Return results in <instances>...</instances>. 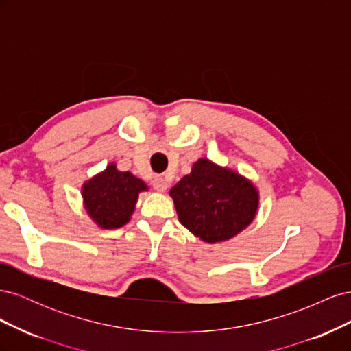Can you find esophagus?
Masks as SVG:
<instances>
[{
	"instance_id": "1",
	"label": "esophagus",
	"mask_w": 351,
	"mask_h": 351,
	"mask_svg": "<svg viewBox=\"0 0 351 351\" xmlns=\"http://www.w3.org/2000/svg\"><path fill=\"white\" fill-rule=\"evenodd\" d=\"M152 186H154L155 190H158V192H165V190L168 189L167 180L162 178V177H155L154 182H152Z\"/></svg>"
}]
</instances>
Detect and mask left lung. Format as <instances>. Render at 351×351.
Here are the masks:
<instances>
[{"label":"left lung","instance_id":"left-lung-1","mask_svg":"<svg viewBox=\"0 0 351 351\" xmlns=\"http://www.w3.org/2000/svg\"><path fill=\"white\" fill-rule=\"evenodd\" d=\"M169 196L180 222L206 243L237 236L256 217L259 206V193L252 182L206 158L193 164Z\"/></svg>","mask_w":351,"mask_h":351}]
</instances>
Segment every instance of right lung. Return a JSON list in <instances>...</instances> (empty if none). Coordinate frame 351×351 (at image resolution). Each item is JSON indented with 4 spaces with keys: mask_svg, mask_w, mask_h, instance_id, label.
Masks as SVG:
<instances>
[{
    "mask_svg": "<svg viewBox=\"0 0 351 351\" xmlns=\"http://www.w3.org/2000/svg\"><path fill=\"white\" fill-rule=\"evenodd\" d=\"M145 190L147 186L141 178L129 171H119L115 164H110L83 184V205L98 227L120 228L130 221L137 197Z\"/></svg>",
    "mask_w": 351,
    "mask_h": 351,
    "instance_id": "1",
    "label": "right lung"
}]
</instances>
